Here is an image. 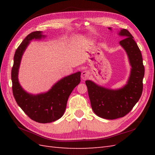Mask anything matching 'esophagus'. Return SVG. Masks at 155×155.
<instances>
[{
	"label": "esophagus",
	"instance_id": "34e87169",
	"mask_svg": "<svg viewBox=\"0 0 155 155\" xmlns=\"http://www.w3.org/2000/svg\"><path fill=\"white\" fill-rule=\"evenodd\" d=\"M89 77V72L87 71H84L81 73V78L83 80H87Z\"/></svg>",
	"mask_w": 155,
	"mask_h": 155
}]
</instances>
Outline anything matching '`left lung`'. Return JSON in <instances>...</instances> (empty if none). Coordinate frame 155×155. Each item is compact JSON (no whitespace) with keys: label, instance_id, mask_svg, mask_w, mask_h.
<instances>
[{"label":"left lung","instance_id":"obj_1","mask_svg":"<svg viewBox=\"0 0 155 155\" xmlns=\"http://www.w3.org/2000/svg\"><path fill=\"white\" fill-rule=\"evenodd\" d=\"M118 35L123 37L119 44L126 51L131 66L127 84L118 89H110L90 80L85 81L94 113L99 117L110 120L124 117L139 101L143 93L144 75L142 54L132 35L124 28Z\"/></svg>","mask_w":155,"mask_h":155}]
</instances>
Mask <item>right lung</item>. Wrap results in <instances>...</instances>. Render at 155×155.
I'll use <instances>...</instances> for the list:
<instances>
[{
	"mask_svg": "<svg viewBox=\"0 0 155 155\" xmlns=\"http://www.w3.org/2000/svg\"><path fill=\"white\" fill-rule=\"evenodd\" d=\"M45 37L41 31L27 35L16 49L11 71L12 93L16 103L28 117L40 123H51L62 117L68 97L81 82V72H77L61 78L44 93L32 94L22 88L18 76L22 55L32 40Z\"/></svg>",
	"mask_w": 155,
	"mask_h": 155,
	"instance_id": "1",
	"label": "right lung"
}]
</instances>
